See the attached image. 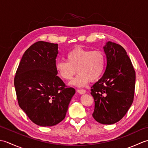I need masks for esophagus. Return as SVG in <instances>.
Masks as SVG:
<instances>
[{
	"mask_svg": "<svg viewBox=\"0 0 148 148\" xmlns=\"http://www.w3.org/2000/svg\"><path fill=\"white\" fill-rule=\"evenodd\" d=\"M77 92L80 94H84V93H85L86 92V91L85 90L82 89V90H77Z\"/></svg>",
	"mask_w": 148,
	"mask_h": 148,
	"instance_id": "34e87169",
	"label": "esophagus"
}]
</instances>
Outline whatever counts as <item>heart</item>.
Masks as SVG:
<instances>
[{
    "instance_id": "b5f03b06",
    "label": "heart",
    "mask_w": 148,
    "mask_h": 148,
    "mask_svg": "<svg viewBox=\"0 0 148 148\" xmlns=\"http://www.w3.org/2000/svg\"><path fill=\"white\" fill-rule=\"evenodd\" d=\"M66 60L56 62V71L66 81L72 79L77 71V76L71 84L78 87L85 86L89 81L93 82L98 80L106 66L105 54L99 49L91 51L76 47L66 55Z\"/></svg>"
}]
</instances>
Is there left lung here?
<instances>
[{
	"instance_id": "obj_1",
	"label": "left lung",
	"mask_w": 148,
	"mask_h": 148,
	"mask_svg": "<svg viewBox=\"0 0 148 148\" xmlns=\"http://www.w3.org/2000/svg\"><path fill=\"white\" fill-rule=\"evenodd\" d=\"M103 49L106 71L91 89L95 100L92 116L100 123L111 125L123 118L133 102L136 72L121 45L109 41Z\"/></svg>"
}]
</instances>
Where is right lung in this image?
Instances as JSON below:
<instances>
[{
  "label": "right lung",
  "mask_w": 148,
  "mask_h": 148,
  "mask_svg": "<svg viewBox=\"0 0 148 148\" xmlns=\"http://www.w3.org/2000/svg\"><path fill=\"white\" fill-rule=\"evenodd\" d=\"M58 44L38 41L22 56L14 79L19 106L34 123L51 127L65 117L75 89L55 69Z\"/></svg>",
  "instance_id": "1"
}]
</instances>
